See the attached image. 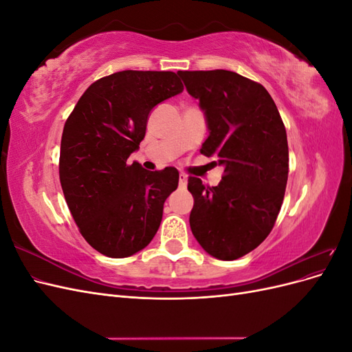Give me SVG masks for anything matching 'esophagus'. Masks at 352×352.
I'll return each mask as SVG.
<instances>
[{"instance_id":"1","label":"esophagus","mask_w":352,"mask_h":352,"mask_svg":"<svg viewBox=\"0 0 352 352\" xmlns=\"http://www.w3.org/2000/svg\"><path fill=\"white\" fill-rule=\"evenodd\" d=\"M186 184H188V176L184 175V173H180V175H179V185L182 186V188H185Z\"/></svg>"}]
</instances>
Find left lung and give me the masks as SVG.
Here are the masks:
<instances>
[{
  "mask_svg": "<svg viewBox=\"0 0 352 352\" xmlns=\"http://www.w3.org/2000/svg\"><path fill=\"white\" fill-rule=\"evenodd\" d=\"M177 74L206 113L201 154L225 166L217 186L189 176L190 230L212 257L236 260L269 236L280 211L289 170L285 124L258 82L229 70Z\"/></svg>",
  "mask_w": 352,
  "mask_h": 352,
  "instance_id": "8db88e82",
  "label": "left lung"
}]
</instances>
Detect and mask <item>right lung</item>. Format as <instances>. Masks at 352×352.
<instances>
[{"label":"right lung","instance_id":"add662e5","mask_svg":"<svg viewBox=\"0 0 352 352\" xmlns=\"http://www.w3.org/2000/svg\"><path fill=\"white\" fill-rule=\"evenodd\" d=\"M184 91L173 72L123 70L95 80L67 117L60 184L79 232L94 250L124 258L157 233L179 172L142 168L129 157L157 104Z\"/></svg>","mask_w":352,"mask_h":352}]
</instances>
